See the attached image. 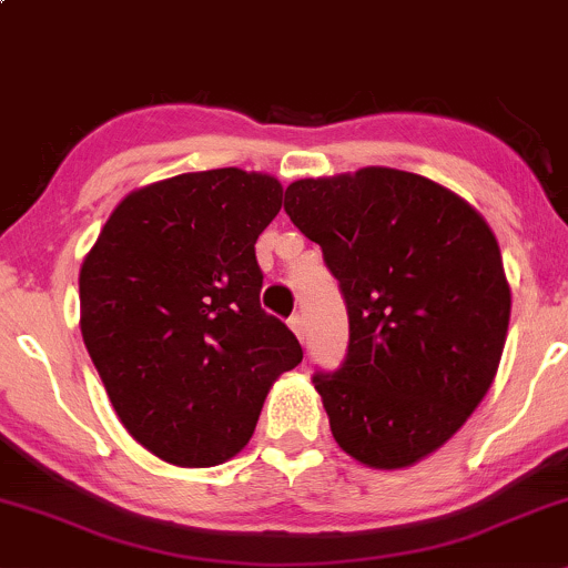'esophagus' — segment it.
I'll return each mask as SVG.
<instances>
[{"instance_id": "34e87169", "label": "esophagus", "mask_w": 568, "mask_h": 568, "mask_svg": "<svg viewBox=\"0 0 568 568\" xmlns=\"http://www.w3.org/2000/svg\"><path fill=\"white\" fill-rule=\"evenodd\" d=\"M288 328H291L293 334H296L298 338H304V321H302V315H293L291 321H288Z\"/></svg>"}]
</instances>
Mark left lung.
Returning <instances> with one entry per match:
<instances>
[{
	"label": "left lung",
	"instance_id": "left-lung-1",
	"mask_svg": "<svg viewBox=\"0 0 568 568\" xmlns=\"http://www.w3.org/2000/svg\"><path fill=\"white\" fill-rule=\"evenodd\" d=\"M285 213L347 304V357L312 376L336 443L376 470L425 459L497 376L510 323L497 237L452 189L395 168L293 181Z\"/></svg>",
	"mask_w": 568,
	"mask_h": 568
}]
</instances>
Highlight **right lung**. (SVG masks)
I'll use <instances>...</instances> for the list:
<instances>
[{
	"mask_svg": "<svg viewBox=\"0 0 568 568\" xmlns=\"http://www.w3.org/2000/svg\"><path fill=\"white\" fill-rule=\"evenodd\" d=\"M283 186L240 168L130 192L80 270V328L125 429L160 459L213 467L251 440L304 352L258 304L256 240Z\"/></svg>",
	"mask_w": 568,
	"mask_h": 568,
	"instance_id": "right-lung-1",
	"label": "right lung"
}]
</instances>
